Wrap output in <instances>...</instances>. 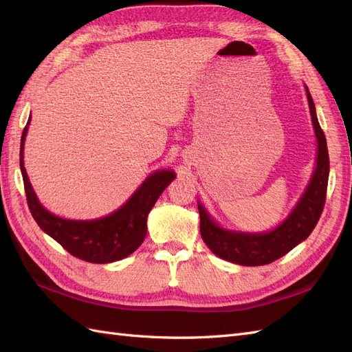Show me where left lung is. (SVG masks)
Returning a JSON list of instances; mask_svg holds the SVG:
<instances>
[{
  "mask_svg": "<svg viewBox=\"0 0 352 352\" xmlns=\"http://www.w3.org/2000/svg\"><path fill=\"white\" fill-rule=\"evenodd\" d=\"M308 105L317 138V166L305 194L279 228L267 233H236L219 228L207 211L198 206L202 241L217 257L241 265H264L276 261L308 238L322 216L329 179V153L326 136L318 124L314 102L307 88Z\"/></svg>",
  "mask_w": 352,
  "mask_h": 352,
  "instance_id": "obj_1",
  "label": "left lung"
}]
</instances>
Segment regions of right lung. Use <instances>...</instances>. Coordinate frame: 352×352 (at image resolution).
<instances>
[{
    "label": "right lung",
    "instance_id": "1",
    "mask_svg": "<svg viewBox=\"0 0 352 352\" xmlns=\"http://www.w3.org/2000/svg\"><path fill=\"white\" fill-rule=\"evenodd\" d=\"M28 124L20 141V170L23 176L28 206L38 226L73 257L88 263L105 264L119 261L140 248L146 235L148 212L167 185L175 179V173L168 170L153 173L122 208L107 217L89 221L60 219L41 206L29 182L23 166Z\"/></svg>",
    "mask_w": 352,
    "mask_h": 352
}]
</instances>
